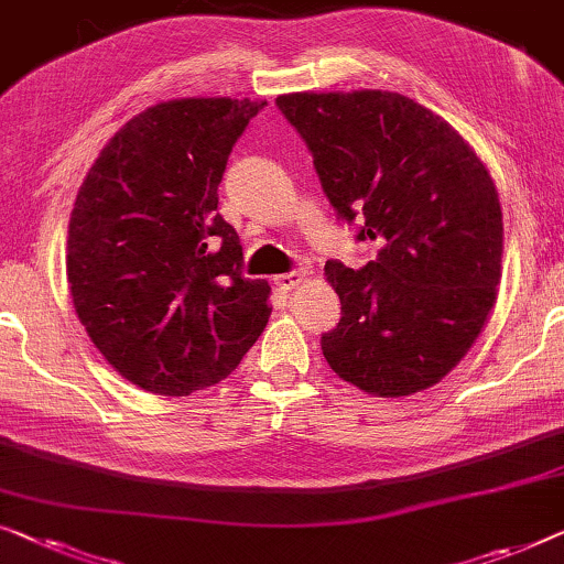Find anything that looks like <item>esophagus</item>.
<instances>
[{"label":"esophagus","mask_w":564,"mask_h":564,"mask_svg":"<svg viewBox=\"0 0 564 564\" xmlns=\"http://www.w3.org/2000/svg\"><path fill=\"white\" fill-rule=\"evenodd\" d=\"M305 282V272H302V269H295V272H284V274H276L274 276V284L280 290H295V288H300V284Z\"/></svg>","instance_id":"obj_1"}]
</instances>
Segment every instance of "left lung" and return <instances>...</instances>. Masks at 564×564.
Segmentation results:
<instances>
[{
    "label": "left lung",
    "instance_id": "left-lung-1",
    "mask_svg": "<svg viewBox=\"0 0 564 564\" xmlns=\"http://www.w3.org/2000/svg\"><path fill=\"white\" fill-rule=\"evenodd\" d=\"M284 119L313 154L323 193L358 241H381L361 269L325 262L340 321L325 361L377 397H406L460 364L496 302L499 193L468 142L402 94H284Z\"/></svg>",
    "mask_w": 564,
    "mask_h": 564
}]
</instances>
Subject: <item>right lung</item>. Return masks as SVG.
Listing matches in <instances>:
<instances>
[{"label": "right lung", "instance_id": "right-lung-1", "mask_svg": "<svg viewBox=\"0 0 564 564\" xmlns=\"http://www.w3.org/2000/svg\"><path fill=\"white\" fill-rule=\"evenodd\" d=\"M264 106H150L111 137L76 195L73 307L106 361L152 394L226 379L272 313L269 284L241 274L239 234L218 214L228 154Z\"/></svg>", "mask_w": 564, "mask_h": 564}]
</instances>
